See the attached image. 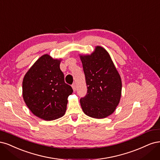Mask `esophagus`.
Here are the masks:
<instances>
[{"label": "esophagus", "mask_w": 160, "mask_h": 160, "mask_svg": "<svg viewBox=\"0 0 160 160\" xmlns=\"http://www.w3.org/2000/svg\"><path fill=\"white\" fill-rule=\"evenodd\" d=\"M72 89L74 91H76V84H73L72 85Z\"/></svg>", "instance_id": "1"}]
</instances>
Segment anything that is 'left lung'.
I'll use <instances>...</instances> for the list:
<instances>
[{"instance_id": "1", "label": "left lung", "mask_w": 160, "mask_h": 160, "mask_svg": "<svg viewBox=\"0 0 160 160\" xmlns=\"http://www.w3.org/2000/svg\"><path fill=\"white\" fill-rule=\"evenodd\" d=\"M87 94L80 98L84 114L102 119L111 115L119 104L122 93L120 76L110 54L98 46L90 55H81Z\"/></svg>"}]
</instances>
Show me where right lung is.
Masks as SVG:
<instances>
[{"instance_id":"obj_1","label":"right lung","mask_w":160,"mask_h":160,"mask_svg":"<svg viewBox=\"0 0 160 160\" xmlns=\"http://www.w3.org/2000/svg\"><path fill=\"white\" fill-rule=\"evenodd\" d=\"M61 60L48 54L40 57L25 74L22 96L32 114L46 121L63 116L72 87L65 83L60 68Z\"/></svg>"}]
</instances>
